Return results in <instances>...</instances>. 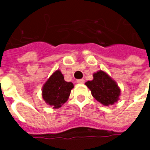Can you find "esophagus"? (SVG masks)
Wrapping results in <instances>:
<instances>
[{
    "instance_id": "1",
    "label": "esophagus",
    "mask_w": 150,
    "mask_h": 150,
    "mask_svg": "<svg viewBox=\"0 0 150 150\" xmlns=\"http://www.w3.org/2000/svg\"><path fill=\"white\" fill-rule=\"evenodd\" d=\"M76 83H84V79H77Z\"/></svg>"
}]
</instances>
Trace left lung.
<instances>
[{"instance_id": "obj_1", "label": "left lung", "mask_w": 150, "mask_h": 150, "mask_svg": "<svg viewBox=\"0 0 150 150\" xmlns=\"http://www.w3.org/2000/svg\"><path fill=\"white\" fill-rule=\"evenodd\" d=\"M85 84L91 91L92 96L104 105H112L118 100L120 90L116 83L104 71L93 75V80L88 81Z\"/></svg>"}]
</instances>
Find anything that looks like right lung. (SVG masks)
Wrapping results in <instances>:
<instances>
[{
	"mask_svg": "<svg viewBox=\"0 0 150 150\" xmlns=\"http://www.w3.org/2000/svg\"><path fill=\"white\" fill-rule=\"evenodd\" d=\"M74 88L71 82L64 80L60 71H56L46 81L42 88V97L46 104L58 108L68 100L71 91Z\"/></svg>",
	"mask_w": 150,
	"mask_h": 150,
	"instance_id": "add662e5",
	"label": "right lung"
}]
</instances>
